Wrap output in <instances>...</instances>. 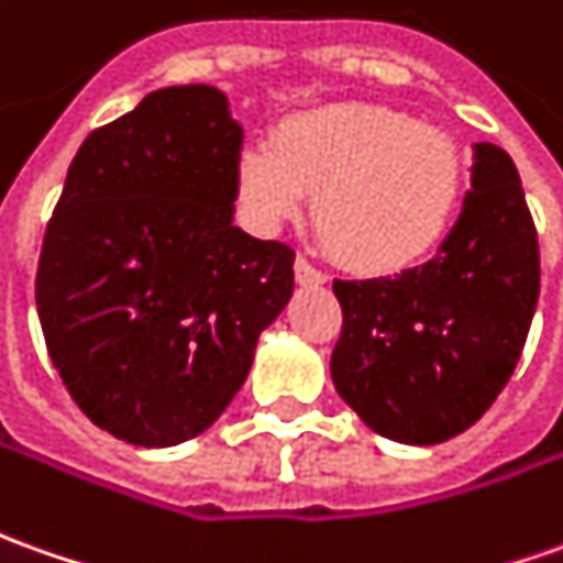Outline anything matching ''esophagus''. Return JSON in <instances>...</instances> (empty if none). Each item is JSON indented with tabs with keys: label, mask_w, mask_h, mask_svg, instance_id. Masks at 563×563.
Instances as JSON below:
<instances>
[{
	"label": "esophagus",
	"mask_w": 563,
	"mask_h": 563,
	"mask_svg": "<svg viewBox=\"0 0 563 563\" xmlns=\"http://www.w3.org/2000/svg\"><path fill=\"white\" fill-rule=\"evenodd\" d=\"M296 280L305 283V286H320V283H327V274L320 271L317 265H311L305 255H298L296 258Z\"/></svg>",
	"instance_id": "obj_1"
}]
</instances>
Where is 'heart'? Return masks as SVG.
I'll return each mask as SVG.
<instances>
[{
	"instance_id": "b5f03b06",
	"label": "heart",
	"mask_w": 563,
	"mask_h": 563,
	"mask_svg": "<svg viewBox=\"0 0 563 563\" xmlns=\"http://www.w3.org/2000/svg\"><path fill=\"white\" fill-rule=\"evenodd\" d=\"M465 190L459 144L385 107L330 104L286 117L236 156V194L274 231L313 197V224L347 267L382 274L419 262L450 231Z\"/></svg>"
}]
</instances>
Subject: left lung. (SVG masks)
Here are the masks:
<instances>
[{
    "instance_id": "1",
    "label": "left lung",
    "mask_w": 563,
    "mask_h": 563,
    "mask_svg": "<svg viewBox=\"0 0 563 563\" xmlns=\"http://www.w3.org/2000/svg\"><path fill=\"white\" fill-rule=\"evenodd\" d=\"M332 292V382L366 426L419 446L472 428L521 361L539 298L537 224L511 156L474 144L472 190L431 262Z\"/></svg>"
}]
</instances>
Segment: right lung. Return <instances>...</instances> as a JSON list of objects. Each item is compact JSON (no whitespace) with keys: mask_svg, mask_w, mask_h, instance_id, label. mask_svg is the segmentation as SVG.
I'll use <instances>...</instances> for the list:
<instances>
[{"mask_svg":"<svg viewBox=\"0 0 563 563\" xmlns=\"http://www.w3.org/2000/svg\"><path fill=\"white\" fill-rule=\"evenodd\" d=\"M240 144L212 86L151 91L82 141L48 218V357L125 443L175 446L212 426L292 296V246L233 228Z\"/></svg>","mask_w":563,"mask_h":563,"instance_id":"obj_1","label":"right lung"}]
</instances>
